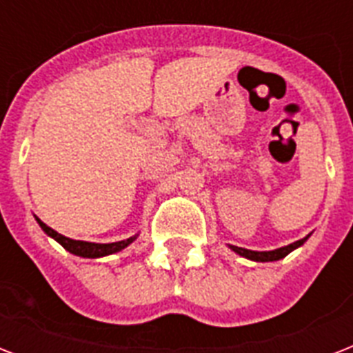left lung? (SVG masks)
Segmentation results:
<instances>
[{
	"mask_svg": "<svg viewBox=\"0 0 353 353\" xmlns=\"http://www.w3.org/2000/svg\"><path fill=\"white\" fill-rule=\"evenodd\" d=\"M307 238H310V236H306V238H302V240L299 241H293V243H290V245L274 249V251H251V249H243V247H236V245H229V247H231L234 252H238L240 256L254 260V262H274V260H280V258L288 256L293 249L301 247Z\"/></svg>",
	"mask_w": 353,
	"mask_h": 353,
	"instance_id": "8db88e82",
	"label": "left lung"
}]
</instances>
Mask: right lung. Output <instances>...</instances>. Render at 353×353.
Returning <instances> with one entry per match:
<instances>
[{
    "label": "right lung",
    "instance_id": "add662e5",
    "mask_svg": "<svg viewBox=\"0 0 353 353\" xmlns=\"http://www.w3.org/2000/svg\"><path fill=\"white\" fill-rule=\"evenodd\" d=\"M36 221L40 223V227L43 229L46 234H49L51 238L60 243V245L65 249V251L73 252L77 256H82V258H101V256H108V254H113V252H119L122 251L124 247H128L132 243L137 236H132V238H128V240H122V241H115V243H91V241H82V240H71V238H65L62 236L60 232H57L54 229L51 227H47L46 223L41 220L36 218Z\"/></svg>",
    "mask_w": 353,
    "mask_h": 353
}]
</instances>
